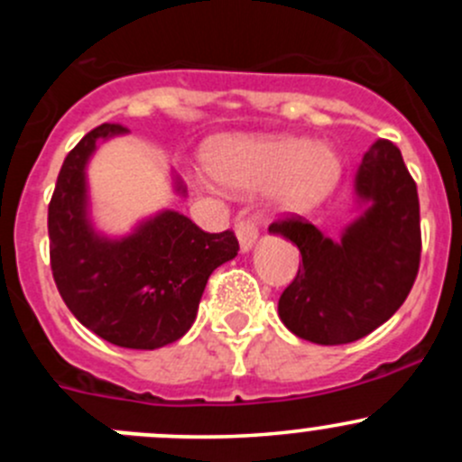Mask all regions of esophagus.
I'll use <instances>...</instances> for the list:
<instances>
[{
    "label": "esophagus",
    "instance_id": "1",
    "mask_svg": "<svg viewBox=\"0 0 462 462\" xmlns=\"http://www.w3.org/2000/svg\"><path fill=\"white\" fill-rule=\"evenodd\" d=\"M257 223H259L257 217L236 218V239H239L241 253H250V250H253V245L257 244V236H259Z\"/></svg>",
    "mask_w": 462,
    "mask_h": 462
}]
</instances>
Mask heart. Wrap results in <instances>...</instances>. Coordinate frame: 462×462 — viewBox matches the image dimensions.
I'll list each match as a JSON object with an SVG mask.
<instances>
[{"label":"heart","mask_w":462,"mask_h":462,"mask_svg":"<svg viewBox=\"0 0 462 462\" xmlns=\"http://www.w3.org/2000/svg\"><path fill=\"white\" fill-rule=\"evenodd\" d=\"M209 167L230 188H268L270 203L283 214L318 208L342 174L333 147L292 136L226 138L209 153Z\"/></svg>","instance_id":"heart-1"}]
</instances>
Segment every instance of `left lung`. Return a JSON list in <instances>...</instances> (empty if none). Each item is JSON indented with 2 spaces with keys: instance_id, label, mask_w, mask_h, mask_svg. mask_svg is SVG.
I'll list each match as a JSON object with an SVG mask.
<instances>
[{
  "instance_id": "obj_1",
  "label": "left lung",
  "mask_w": 462,
  "mask_h": 462,
  "mask_svg": "<svg viewBox=\"0 0 462 462\" xmlns=\"http://www.w3.org/2000/svg\"><path fill=\"white\" fill-rule=\"evenodd\" d=\"M362 214L339 241L288 217L268 227L301 253L279 297V318L297 337L335 346L365 337L402 306L420 265L418 189L391 141H375L356 176Z\"/></svg>"
}]
</instances>
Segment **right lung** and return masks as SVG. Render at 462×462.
<instances>
[{
    "instance_id": "1",
    "label": "right lung",
    "mask_w": 462,
    "mask_h": 462,
    "mask_svg": "<svg viewBox=\"0 0 462 462\" xmlns=\"http://www.w3.org/2000/svg\"><path fill=\"white\" fill-rule=\"evenodd\" d=\"M118 123L91 129L64 158L49 203L51 270L76 319L123 348L153 351L176 342L197 319L209 274L239 253L235 232H203L174 209L138 223L123 239L88 218L87 162L97 143L127 134ZM174 189L185 185L174 179Z\"/></svg>"
}]
</instances>
